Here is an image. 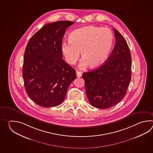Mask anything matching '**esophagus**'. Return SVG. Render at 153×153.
Returning a JSON list of instances; mask_svg holds the SVG:
<instances>
[{
	"label": "esophagus",
	"mask_w": 153,
	"mask_h": 153,
	"mask_svg": "<svg viewBox=\"0 0 153 153\" xmlns=\"http://www.w3.org/2000/svg\"><path fill=\"white\" fill-rule=\"evenodd\" d=\"M76 76L78 78H80L82 76V73L81 72H79V71H76Z\"/></svg>",
	"instance_id": "1"
}]
</instances>
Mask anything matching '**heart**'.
<instances>
[{
    "label": "heart",
    "mask_w": 153,
    "mask_h": 153,
    "mask_svg": "<svg viewBox=\"0 0 153 153\" xmlns=\"http://www.w3.org/2000/svg\"><path fill=\"white\" fill-rule=\"evenodd\" d=\"M113 34L107 28L89 26L75 29L69 37V42L62 43L61 51L65 61L75 64L80 57L81 68L88 65L96 68L103 63L111 52L113 44Z\"/></svg>",
    "instance_id": "heart-1"
}]
</instances>
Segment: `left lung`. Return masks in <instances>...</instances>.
<instances>
[{
	"instance_id": "1",
	"label": "left lung",
	"mask_w": 153,
	"mask_h": 153,
	"mask_svg": "<svg viewBox=\"0 0 153 153\" xmlns=\"http://www.w3.org/2000/svg\"><path fill=\"white\" fill-rule=\"evenodd\" d=\"M115 44L100 68L83 73L86 93L91 105L107 109L117 104L126 94L131 78V55L127 42L114 29Z\"/></svg>"
}]
</instances>
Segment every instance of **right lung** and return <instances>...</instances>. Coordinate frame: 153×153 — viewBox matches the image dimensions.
<instances>
[{
  "mask_svg": "<svg viewBox=\"0 0 153 153\" xmlns=\"http://www.w3.org/2000/svg\"><path fill=\"white\" fill-rule=\"evenodd\" d=\"M74 22L48 23L33 35L23 58L24 85L29 97L43 107L61 104L69 86L76 78L74 68L62 59L61 46L65 30Z\"/></svg>",
  "mask_w": 153,
  "mask_h": 153,
  "instance_id": "1",
  "label": "right lung"
}]
</instances>
